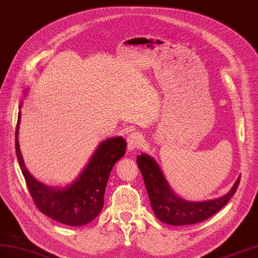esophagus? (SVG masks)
Here are the masks:
<instances>
[{"instance_id": "1", "label": "esophagus", "mask_w": 258, "mask_h": 258, "mask_svg": "<svg viewBox=\"0 0 258 258\" xmlns=\"http://www.w3.org/2000/svg\"><path fill=\"white\" fill-rule=\"evenodd\" d=\"M143 136L140 133H133L127 138V149L128 151H133L134 149L141 147L143 144Z\"/></svg>"}]
</instances>
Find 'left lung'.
I'll return each instance as SVG.
<instances>
[{
	"label": "left lung",
	"instance_id": "8db88e82",
	"mask_svg": "<svg viewBox=\"0 0 258 258\" xmlns=\"http://www.w3.org/2000/svg\"><path fill=\"white\" fill-rule=\"evenodd\" d=\"M136 161L142 172L151 208L156 217L160 221L171 226H187L208 219L230 201L240 183L239 176L232 188L226 195L216 200L188 202L173 192L158 163L150 156L141 154Z\"/></svg>",
	"mask_w": 258,
	"mask_h": 258
}]
</instances>
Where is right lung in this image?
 I'll return each instance as SVG.
<instances>
[{
	"instance_id": "obj_1",
	"label": "right lung",
	"mask_w": 258,
	"mask_h": 258,
	"mask_svg": "<svg viewBox=\"0 0 258 258\" xmlns=\"http://www.w3.org/2000/svg\"><path fill=\"white\" fill-rule=\"evenodd\" d=\"M21 109V107H19ZM21 111L15 131V149L29 193L42 214L66 226L79 227L92 221L103 207L104 190L114 164L124 156L126 142L111 137L99 144L77 179L65 187H51L38 182L26 169L18 143Z\"/></svg>"
}]
</instances>
